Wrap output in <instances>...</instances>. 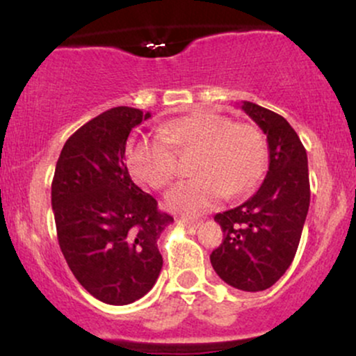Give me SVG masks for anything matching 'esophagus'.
<instances>
[{
  "label": "esophagus",
  "mask_w": 356,
  "mask_h": 356,
  "mask_svg": "<svg viewBox=\"0 0 356 356\" xmlns=\"http://www.w3.org/2000/svg\"><path fill=\"white\" fill-rule=\"evenodd\" d=\"M179 222L184 224V226H187V227H199V226H201V220H199V219L184 218V216H181V218H179Z\"/></svg>",
  "instance_id": "34e87169"
}]
</instances>
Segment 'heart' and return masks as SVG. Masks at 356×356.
Listing matches in <instances>:
<instances>
[{
	"mask_svg": "<svg viewBox=\"0 0 356 356\" xmlns=\"http://www.w3.org/2000/svg\"><path fill=\"white\" fill-rule=\"evenodd\" d=\"M177 154L197 152L191 172L165 195V206L184 216H197L220 199L254 189L266 167V144L256 127L232 124L229 117L195 112L161 127V137L136 138L127 149L134 179L162 189L177 177Z\"/></svg>",
	"mask_w": 356,
	"mask_h": 356,
	"instance_id": "b5f03b06",
	"label": "heart"
}]
</instances>
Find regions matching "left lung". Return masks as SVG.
<instances>
[{
	"instance_id": "left-lung-1",
	"label": "left lung",
	"mask_w": 356,
	"mask_h": 356,
	"mask_svg": "<svg viewBox=\"0 0 356 356\" xmlns=\"http://www.w3.org/2000/svg\"><path fill=\"white\" fill-rule=\"evenodd\" d=\"M241 108L266 136L269 167L251 199L214 216L224 239L211 264L224 283L254 293L271 288L295 259L309 207V175L305 147L284 117L252 102Z\"/></svg>"
}]
</instances>
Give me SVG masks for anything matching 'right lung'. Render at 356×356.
I'll use <instances>...</instances> for the list:
<instances>
[{"label": "right lung", "instance_id": "1", "mask_svg": "<svg viewBox=\"0 0 356 356\" xmlns=\"http://www.w3.org/2000/svg\"><path fill=\"white\" fill-rule=\"evenodd\" d=\"M149 112L115 107L65 142L51 182L56 236L79 283L107 305H129L162 269L157 239L174 218L130 179L125 147Z\"/></svg>", "mask_w": 356, "mask_h": 356}]
</instances>
